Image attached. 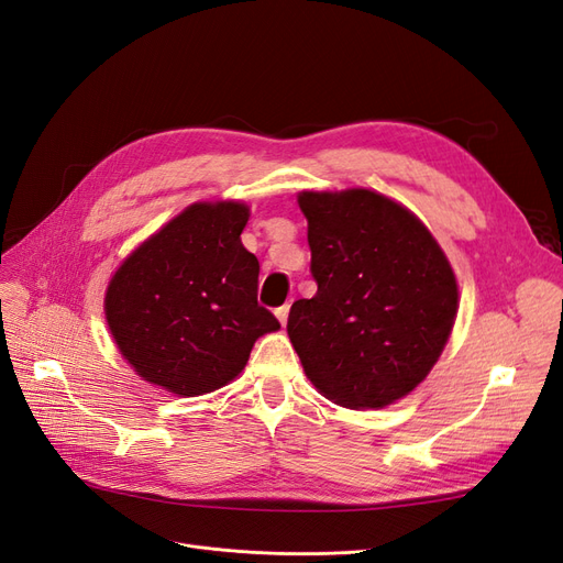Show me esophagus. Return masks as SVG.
I'll use <instances>...</instances> for the list:
<instances>
[{
    "label": "esophagus",
    "mask_w": 563,
    "mask_h": 563,
    "mask_svg": "<svg viewBox=\"0 0 563 563\" xmlns=\"http://www.w3.org/2000/svg\"><path fill=\"white\" fill-rule=\"evenodd\" d=\"M288 310H291V308H288V305H282V308H277V310H275L277 319L282 321V327H284V323H286V319H288Z\"/></svg>",
    "instance_id": "obj_1"
}]
</instances>
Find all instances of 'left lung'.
<instances>
[{
  "mask_svg": "<svg viewBox=\"0 0 563 563\" xmlns=\"http://www.w3.org/2000/svg\"><path fill=\"white\" fill-rule=\"evenodd\" d=\"M314 298L291 305L286 331L305 376L338 406L383 408L413 391L444 352L457 282L430 230L364 187L300 192Z\"/></svg>",
  "mask_w": 563,
  "mask_h": 563,
  "instance_id": "8db88e82",
  "label": "left lung"
}]
</instances>
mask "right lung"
Returning <instances> with one entry per match:
<instances>
[{"label":"right lung","instance_id":"add662e5","mask_svg":"<svg viewBox=\"0 0 563 563\" xmlns=\"http://www.w3.org/2000/svg\"><path fill=\"white\" fill-rule=\"evenodd\" d=\"M246 223L242 201H197L112 275L108 327L143 380L178 397L207 395L240 376L255 340L279 329L258 305Z\"/></svg>","mask_w":563,"mask_h":563}]
</instances>
